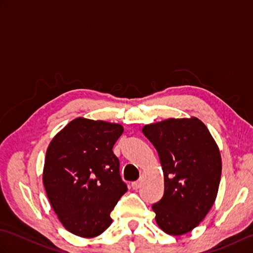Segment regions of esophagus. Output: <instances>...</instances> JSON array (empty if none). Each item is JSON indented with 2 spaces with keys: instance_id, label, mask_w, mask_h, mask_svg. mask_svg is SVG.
<instances>
[{
  "instance_id": "1",
  "label": "esophagus",
  "mask_w": 253,
  "mask_h": 253,
  "mask_svg": "<svg viewBox=\"0 0 253 253\" xmlns=\"http://www.w3.org/2000/svg\"><path fill=\"white\" fill-rule=\"evenodd\" d=\"M141 185H142V180L139 179V180H137V181H133L132 184H131V187H132V189L137 190V189H139V188L141 187Z\"/></svg>"
}]
</instances>
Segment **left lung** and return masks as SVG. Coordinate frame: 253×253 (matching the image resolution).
Returning a JSON list of instances; mask_svg holds the SVG:
<instances>
[{"mask_svg":"<svg viewBox=\"0 0 253 253\" xmlns=\"http://www.w3.org/2000/svg\"><path fill=\"white\" fill-rule=\"evenodd\" d=\"M157 149L164 196L152 206L164 233L181 236L196 228L215 201L222 174L217 144L197 117L169 118L143 126Z\"/></svg>","mask_w":253,"mask_h":253,"instance_id":"1","label":"left lung"}]
</instances>
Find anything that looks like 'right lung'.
<instances>
[{
  "label": "right lung",
  "instance_id": "right-lung-1",
  "mask_svg": "<svg viewBox=\"0 0 253 253\" xmlns=\"http://www.w3.org/2000/svg\"><path fill=\"white\" fill-rule=\"evenodd\" d=\"M123 131L121 124L78 117L47 147L46 196L63 226L79 237L93 238L109 228L111 212L127 191L112 150Z\"/></svg>",
  "mask_w": 253,
  "mask_h": 253
}]
</instances>
